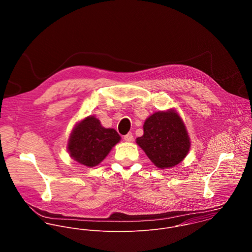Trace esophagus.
Masks as SVG:
<instances>
[{
  "label": "esophagus",
  "instance_id": "obj_1",
  "mask_svg": "<svg viewBox=\"0 0 252 252\" xmlns=\"http://www.w3.org/2000/svg\"><path fill=\"white\" fill-rule=\"evenodd\" d=\"M124 140H125L126 142H132V141H133V135H132V133H128L127 135H125V136H124Z\"/></svg>",
  "mask_w": 252,
  "mask_h": 252
}]
</instances>
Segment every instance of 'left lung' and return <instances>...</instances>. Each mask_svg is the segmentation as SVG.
Returning a JSON list of instances; mask_svg holds the SVG:
<instances>
[{
    "mask_svg": "<svg viewBox=\"0 0 252 252\" xmlns=\"http://www.w3.org/2000/svg\"><path fill=\"white\" fill-rule=\"evenodd\" d=\"M151 162L160 169L172 168L186 157L190 139L175 109L157 111L144 124V135L136 140Z\"/></svg>",
    "mask_w": 252,
    "mask_h": 252,
    "instance_id": "obj_1",
    "label": "left lung"
}]
</instances>
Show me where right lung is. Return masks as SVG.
I'll list each match as a JSON object with an SVG mask.
<instances>
[{
    "mask_svg": "<svg viewBox=\"0 0 252 252\" xmlns=\"http://www.w3.org/2000/svg\"><path fill=\"white\" fill-rule=\"evenodd\" d=\"M120 139L114 129L103 127L99 119L90 115L72 129L68 151L74 161L91 168L100 164Z\"/></svg>",
    "mask_w": 252,
    "mask_h": 252,
    "instance_id": "add662e5",
    "label": "right lung"
}]
</instances>
